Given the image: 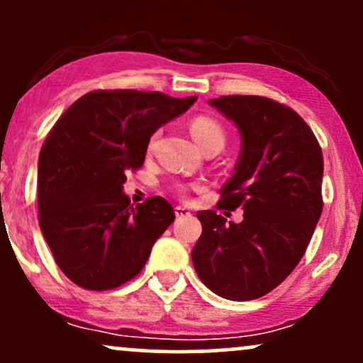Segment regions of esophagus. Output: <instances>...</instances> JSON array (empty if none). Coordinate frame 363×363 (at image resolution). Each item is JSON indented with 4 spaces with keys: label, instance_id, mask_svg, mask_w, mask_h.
Returning a JSON list of instances; mask_svg holds the SVG:
<instances>
[{
    "label": "esophagus",
    "instance_id": "34e87169",
    "mask_svg": "<svg viewBox=\"0 0 363 363\" xmlns=\"http://www.w3.org/2000/svg\"><path fill=\"white\" fill-rule=\"evenodd\" d=\"M174 213H176V216H179V218H182V216H189V215H191V211L187 210L186 206L177 205L176 208H174Z\"/></svg>",
    "mask_w": 363,
    "mask_h": 363
}]
</instances>
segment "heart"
Instances as JSON below:
<instances>
[{
  "mask_svg": "<svg viewBox=\"0 0 363 363\" xmlns=\"http://www.w3.org/2000/svg\"><path fill=\"white\" fill-rule=\"evenodd\" d=\"M189 131H191V136H193L194 141L199 145V148L201 150L210 147V145H218V147L222 148L225 143L223 128L211 118H205V116L194 118L189 124ZM152 143H153V138L150 141V145Z\"/></svg>",
  "mask_w": 363,
  "mask_h": 363,
  "instance_id": "b5f03b06",
  "label": "heart"
}]
</instances>
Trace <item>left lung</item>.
Wrapping results in <instances>:
<instances>
[{"mask_svg": "<svg viewBox=\"0 0 363 363\" xmlns=\"http://www.w3.org/2000/svg\"><path fill=\"white\" fill-rule=\"evenodd\" d=\"M210 106L235 124L240 155L222 187V205L242 208L240 223L199 211L191 257L211 291L228 301L269 294L302 259L323 211V152L290 107L257 95H225Z\"/></svg>", "mask_w": 363, "mask_h": 363, "instance_id": "left-lung-1", "label": "left lung"}]
</instances>
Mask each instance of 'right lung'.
<instances>
[{
    "mask_svg": "<svg viewBox=\"0 0 363 363\" xmlns=\"http://www.w3.org/2000/svg\"><path fill=\"white\" fill-rule=\"evenodd\" d=\"M194 102L160 91L95 90L54 124L39 155V225L56 264L78 286L111 290L135 278L174 222L169 201L152 196L135 206L123 184L143 165L153 133Z\"/></svg>",
    "mask_w": 363,
    "mask_h": 363,
    "instance_id": "add662e5",
    "label": "right lung"
}]
</instances>
